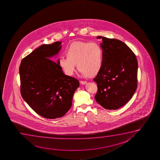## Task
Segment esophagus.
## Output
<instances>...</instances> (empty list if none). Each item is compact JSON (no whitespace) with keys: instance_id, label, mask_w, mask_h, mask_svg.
<instances>
[{"instance_id":"esophagus-1","label":"esophagus","mask_w":160,"mask_h":160,"mask_svg":"<svg viewBox=\"0 0 160 160\" xmlns=\"http://www.w3.org/2000/svg\"><path fill=\"white\" fill-rule=\"evenodd\" d=\"M80 83H81V84H82V85H85V84H86V83H87V81H80Z\"/></svg>"}]
</instances>
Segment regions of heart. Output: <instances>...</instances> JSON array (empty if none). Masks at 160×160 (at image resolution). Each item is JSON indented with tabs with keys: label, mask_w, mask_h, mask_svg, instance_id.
Wrapping results in <instances>:
<instances>
[{
	"label": "heart",
	"mask_w": 160,
	"mask_h": 160,
	"mask_svg": "<svg viewBox=\"0 0 160 160\" xmlns=\"http://www.w3.org/2000/svg\"><path fill=\"white\" fill-rule=\"evenodd\" d=\"M66 57H60L58 64L65 74L72 76L76 64L78 70L88 78L98 74L104 64V51L95 42H72L66 50Z\"/></svg>",
	"instance_id": "obj_1"
}]
</instances>
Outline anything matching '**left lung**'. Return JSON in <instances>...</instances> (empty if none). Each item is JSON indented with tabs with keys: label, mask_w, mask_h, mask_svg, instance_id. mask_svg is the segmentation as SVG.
I'll return each instance as SVG.
<instances>
[{
	"label": "left lung",
	"mask_w": 160,
	"mask_h": 160,
	"mask_svg": "<svg viewBox=\"0 0 160 160\" xmlns=\"http://www.w3.org/2000/svg\"><path fill=\"white\" fill-rule=\"evenodd\" d=\"M104 51V64L94 81V97L104 108L116 110L131 100L137 88L138 62L136 55L123 42L98 36Z\"/></svg>",
	"instance_id": "8db88e82"
}]
</instances>
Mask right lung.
<instances>
[{
	"mask_svg": "<svg viewBox=\"0 0 160 160\" xmlns=\"http://www.w3.org/2000/svg\"><path fill=\"white\" fill-rule=\"evenodd\" d=\"M61 44L42 45L22 59L20 66L22 98L45 118L64 116L72 107L73 95L79 86L77 79L64 74L58 59L56 63L51 60L58 55Z\"/></svg>",
	"mask_w": 160,
	"mask_h": 160,
	"instance_id": "obj_1",
	"label": "right lung"
}]
</instances>
